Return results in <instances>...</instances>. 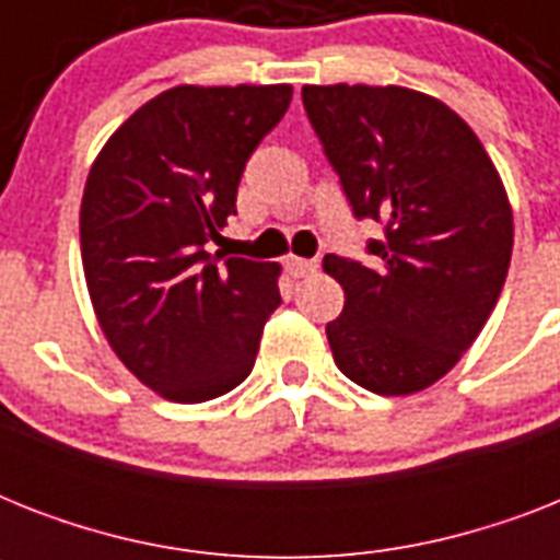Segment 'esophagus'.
Masks as SVG:
<instances>
[{
    "instance_id": "34e87169",
    "label": "esophagus",
    "mask_w": 560,
    "mask_h": 560,
    "mask_svg": "<svg viewBox=\"0 0 560 560\" xmlns=\"http://www.w3.org/2000/svg\"><path fill=\"white\" fill-rule=\"evenodd\" d=\"M284 267H288L293 279H305V276H314L316 272V261H305V258H296V255H290Z\"/></svg>"
}]
</instances>
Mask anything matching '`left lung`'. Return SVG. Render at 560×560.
Segmentation results:
<instances>
[{"label": "left lung", "mask_w": 560, "mask_h": 560, "mask_svg": "<svg viewBox=\"0 0 560 560\" xmlns=\"http://www.w3.org/2000/svg\"><path fill=\"white\" fill-rule=\"evenodd\" d=\"M302 104L358 218L386 223L372 267L325 255L346 290L328 323L334 363L377 395L442 381L494 311L514 214L477 133L407 86H302Z\"/></svg>", "instance_id": "1"}]
</instances>
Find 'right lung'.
<instances>
[{
	"instance_id": "add662e5",
	"label": "right lung",
	"mask_w": 560,
	"mask_h": 560,
	"mask_svg": "<svg viewBox=\"0 0 560 560\" xmlns=\"http://www.w3.org/2000/svg\"><path fill=\"white\" fill-rule=\"evenodd\" d=\"M290 83H179L95 156L81 200L86 290L109 349L160 398L202 404L253 372L281 264L206 253L235 211L249 153L288 113Z\"/></svg>"
}]
</instances>
